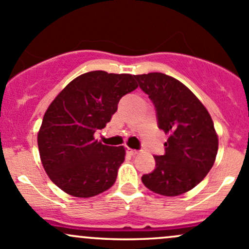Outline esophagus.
Listing matches in <instances>:
<instances>
[{
    "instance_id": "34e87169",
    "label": "esophagus",
    "mask_w": 249,
    "mask_h": 249,
    "mask_svg": "<svg viewBox=\"0 0 249 249\" xmlns=\"http://www.w3.org/2000/svg\"><path fill=\"white\" fill-rule=\"evenodd\" d=\"M126 151L130 154V155H137L138 154V150H135V149H131V148H127Z\"/></svg>"
}]
</instances>
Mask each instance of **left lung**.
I'll list each match as a JSON object with an SVG mask.
<instances>
[{"label":"left lung","mask_w":249,"mask_h":249,"mask_svg":"<svg viewBox=\"0 0 249 249\" xmlns=\"http://www.w3.org/2000/svg\"><path fill=\"white\" fill-rule=\"evenodd\" d=\"M158 112L159 127L168 140L164 155L155 156L156 168L142 182L158 195L186 193L213 168L218 136L210 113L184 83L162 72L135 75Z\"/></svg>","instance_id":"obj_1"}]
</instances>
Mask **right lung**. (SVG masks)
<instances>
[{
    "label": "right lung",
    "mask_w": 249,
    "mask_h": 249,
    "mask_svg": "<svg viewBox=\"0 0 249 249\" xmlns=\"http://www.w3.org/2000/svg\"><path fill=\"white\" fill-rule=\"evenodd\" d=\"M137 87L135 75L95 70L74 78L50 104L38 131L39 155L65 193L89 198L113 186L126 151L98 142L94 133L111 120L120 98Z\"/></svg>",
    "instance_id": "right-lung-1"
}]
</instances>
